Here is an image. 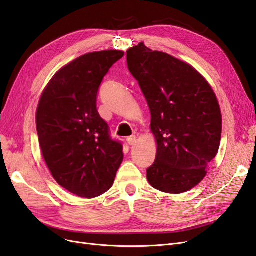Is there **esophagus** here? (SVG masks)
<instances>
[{"label": "esophagus", "mask_w": 256, "mask_h": 256, "mask_svg": "<svg viewBox=\"0 0 256 256\" xmlns=\"http://www.w3.org/2000/svg\"><path fill=\"white\" fill-rule=\"evenodd\" d=\"M136 142V136H130L127 138V143H128L129 145H134Z\"/></svg>", "instance_id": "esophagus-1"}]
</instances>
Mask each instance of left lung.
Segmentation results:
<instances>
[{"label": "left lung", "instance_id": "left-lung-1", "mask_svg": "<svg viewBox=\"0 0 256 256\" xmlns=\"http://www.w3.org/2000/svg\"><path fill=\"white\" fill-rule=\"evenodd\" d=\"M127 65L150 106L157 141L147 180L166 193L192 189L219 150L222 116L216 94L191 65L143 42L127 51Z\"/></svg>", "mask_w": 256, "mask_h": 256}]
</instances>
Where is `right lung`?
I'll return each mask as SVG.
<instances>
[{
    "label": "right lung",
    "mask_w": 256,
    "mask_h": 256,
    "mask_svg": "<svg viewBox=\"0 0 256 256\" xmlns=\"http://www.w3.org/2000/svg\"><path fill=\"white\" fill-rule=\"evenodd\" d=\"M118 50L84 54L60 68L42 92L36 128L42 157L56 182L80 198L104 194L122 162V145L112 140L96 100Z\"/></svg>",
    "instance_id": "add662e5"
}]
</instances>
